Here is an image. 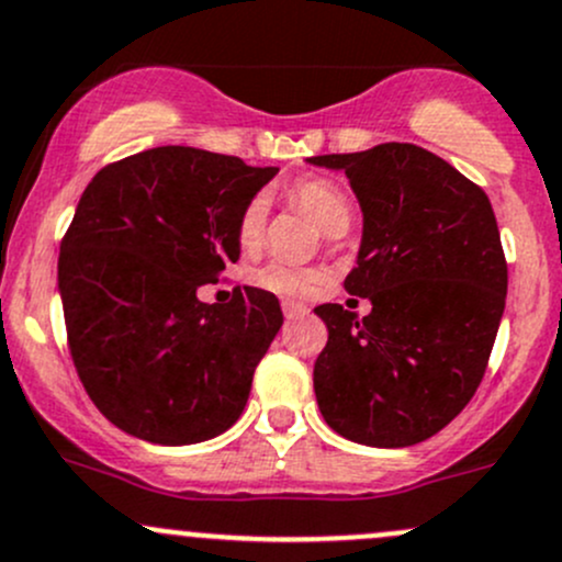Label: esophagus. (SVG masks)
Instances as JSON below:
<instances>
[{"label": "esophagus", "instance_id": "obj_1", "mask_svg": "<svg viewBox=\"0 0 562 562\" xmlns=\"http://www.w3.org/2000/svg\"><path fill=\"white\" fill-rule=\"evenodd\" d=\"M282 312H285L288 321H296V317H304L310 310L304 304H299V301H282Z\"/></svg>", "mask_w": 562, "mask_h": 562}]
</instances>
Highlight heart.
<instances>
[{"mask_svg": "<svg viewBox=\"0 0 562 562\" xmlns=\"http://www.w3.org/2000/svg\"><path fill=\"white\" fill-rule=\"evenodd\" d=\"M293 204L304 212L306 217L315 221V226L323 234L339 236L347 232L352 221V202L345 193V188L339 182L328 180V177H306L299 180L291 188ZM266 232V199L256 196L252 202H247L241 210L239 223H236V236H239V245L245 250H256L263 241ZM323 277L315 269H304V266H293L285 261H271L261 266V269L252 274V282L263 291L277 293V296L288 299H301L310 296L317 291Z\"/></svg>", "mask_w": 562, "mask_h": 562, "instance_id": "b5f03b06", "label": "heart"}]
</instances>
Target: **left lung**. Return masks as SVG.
I'll use <instances>...</instances> for the list:
<instances>
[{
    "label": "left lung",
    "mask_w": 562,
    "mask_h": 562,
    "mask_svg": "<svg viewBox=\"0 0 562 562\" xmlns=\"http://www.w3.org/2000/svg\"><path fill=\"white\" fill-rule=\"evenodd\" d=\"M306 161L350 180L363 236L345 291L371 301L363 321L341 304L315 306L328 328L317 406L358 445L430 439L480 387L504 315L509 277L490 199L409 142Z\"/></svg>",
    "instance_id": "obj_1"
}]
</instances>
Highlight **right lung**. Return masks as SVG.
<instances>
[{"label": "right lung", "mask_w": 562, "mask_h": 562, "mask_svg": "<svg viewBox=\"0 0 562 562\" xmlns=\"http://www.w3.org/2000/svg\"><path fill=\"white\" fill-rule=\"evenodd\" d=\"M280 169L164 145L97 172L58 256L75 369L112 425L153 445H196L239 420L282 326L274 293L199 288L239 261L241 210Z\"/></svg>", "instance_id": "obj_1"}]
</instances>
